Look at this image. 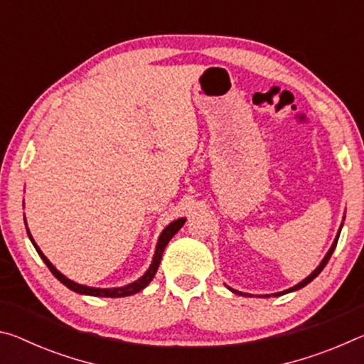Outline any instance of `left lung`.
Listing matches in <instances>:
<instances>
[{"label":"left lung","mask_w":364,"mask_h":364,"mask_svg":"<svg viewBox=\"0 0 364 364\" xmlns=\"http://www.w3.org/2000/svg\"><path fill=\"white\" fill-rule=\"evenodd\" d=\"M342 226H343V223L341 225V228H338V232H337V236H336V239H334V242H332V245H331V249L328 250V254L324 255V258L321 260V263L318 264L316 267V269L313 271V273L310 274V276H306V278L304 279V281H300L299 284H295L294 287H291V289H286V291H282V292H276V294H268V295H264V297H269V295H274V297H279V295H284V294H289V292H294V291H299V289H301V287H305L306 284H310V282L316 278V276L321 273V271L324 269V267L326 264H328V262H329V258H331V255H332V252H334V249H336V245H337V241H338V236H341V231H342ZM230 289L231 292H234V294H237V295H249V297H252V294H244V292H239V291H236V289H231V287H228ZM260 297H263V295H260Z\"/></svg>","instance_id":"1"}]
</instances>
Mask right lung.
Segmentation results:
<instances>
[{
    "label": "right lung",
    "mask_w": 364,
    "mask_h": 364,
    "mask_svg": "<svg viewBox=\"0 0 364 364\" xmlns=\"http://www.w3.org/2000/svg\"><path fill=\"white\" fill-rule=\"evenodd\" d=\"M184 221H186V218H178L175 221H171V223L167 228H165L162 232H160L159 241H157V245H156V254H154L151 267L147 268L146 273L141 276L139 279L132 282V284H127V286H122V287H110V289L83 286V284H78V282L72 281L69 278H65V276L60 273V271H58L56 267H54V264L45 257V254H43V252L40 250L38 245H36V242L33 241V237H32V234H30L28 228H27V234H28L30 241H32V244H33V247L36 249V252H38V255L41 257V260L46 263V267L49 268V271H51V273L56 276V278L60 282H63L64 286L69 287L70 291L77 292V294H82V295H93V297H112V299H117V297H128V295L138 294L139 291H143V289L147 284H149L154 276H156V273H157V268H159V264H160V260H162V254H164L165 247H167V244L170 242V239L173 237L175 234L181 230V226L184 225ZM26 226H27V221H26Z\"/></svg>",
    "instance_id": "right-lung-1"
}]
</instances>
